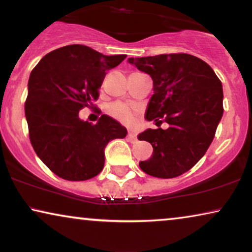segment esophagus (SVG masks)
Masks as SVG:
<instances>
[{
  "mask_svg": "<svg viewBox=\"0 0 252 252\" xmlns=\"http://www.w3.org/2000/svg\"><path fill=\"white\" fill-rule=\"evenodd\" d=\"M127 137H128V140L130 141V142H134V141H136V134L132 132V130H129L128 134H127Z\"/></svg>",
  "mask_w": 252,
  "mask_h": 252,
  "instance_id": "34e87169",
  "label": "esophagus"
}]
</instances>
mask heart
Here are the masks:
<instances>
[{
	"label": "heart",
	"instance_id": "1",
	"mask_svg": "<svg viewBox=\"0 0 252 252\" xmlns=\"http://www.w3.org/2000/svg\"><path fill=\"white\" fill-rule=\"evenodd\" d=\"M109 115L112 116L113 118L118 119L119 122L129 124L133 122V112L128 106L123 104V103H115L110 106L108 110Z\"/></svg>",
	"mask_w": 252,
	"mask_h": 252
}]
</instances>
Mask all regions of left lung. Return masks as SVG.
<instances>
[{"label":"left lung","mask_w":252,"mask_h":252,"mask_svg":"<svg viewBox=\"0 0 252 252\" xmlns=\"http://www.w3.org/2000/svg\"><path fill=\"white\" fill-rule=\"evenodd\" d=\"M128 63L153 79L146 119L170 125L137 136L154 148L150 159L140 161L141 170L156 178L179 177L204 156L215 137L223 113L221 81L209 64L188 54L130 57Z\"/></svg>","instance_id":"8db88e82"}]
</instances>
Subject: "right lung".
<instances>
[{"instance_id": "right-lung-1", "label": "right lung", "mask_w": 252, "mask_h": 252, "mask_svg": "<svg viewBox=\"0 0 252 252\" xmlns=\"http://www.w3.org/2000/svg\"><path fill=\"white\" fill-rule=\"evenodd\" d=\"M125 58L70 44L47 54L31 72L25 103L30 140L58 177L70 181L96 177L104 166L106 144L127 135L125 127L106 115L95 125L79 118V111L98 97L106 72Z\"/></svg>"}]
</instances>
